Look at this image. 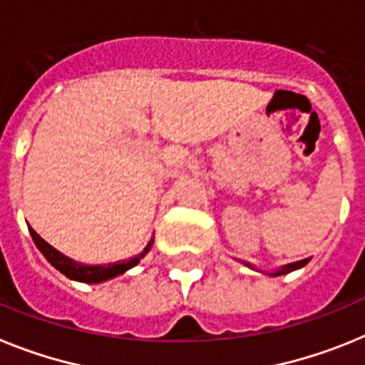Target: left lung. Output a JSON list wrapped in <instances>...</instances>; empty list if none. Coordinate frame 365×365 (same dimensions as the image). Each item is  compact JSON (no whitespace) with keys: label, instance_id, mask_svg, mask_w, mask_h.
<instances>
[{"label":"left lung","instance_id":"obj_1","mask_svg":"<svg viewBox=\"0 0 365 365\" xmlns=\"http://www.w3.org/2000/svg\"><path fill=\"white\" fill-rule=\"evenodd\" d=\"M307 262H309V259H303V261H297V262H290V264L281 266V268H279L277 272H272L270 275H284V274H290V272L297 270V268H303V266H305ZM246 266H250V268H253V266L248 264V262H246Z\"/></svg>","mask_w":365,"mask_h":365}]
</instances>
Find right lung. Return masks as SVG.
Instances as JSON below:
<instances>
[{
	"instance_id": "obj_1",
	"label": "right lung",
	"mask_w": 365,
	"mask_h": 365,
	"mask_svg": "<svg viewBox=\"0 0 365 365\" xmlns=\"http://www.w3.org/2000/svg\"><path fill=\"white\" fill-rule=\"evenodd\" d=\"M31 237H33L34 244H36V248L43 253V257L51 262V264L55 266L56 270L62 272L66 277L73 279V281H81V283H103V281H108V279L117 277V275L125 274L126 270L130 268H134L141 259L145 257L148 253V250L152 248V242L147 244V248L143 252L135 255V257L128 259V261H119V262H110V264H81V262H75L73 259L66 257L64 253H60L58 250H55L51 246L49 242L42 239V237L38 235L36 231L31 230Z\"/></svg>"
}]
</instances>
